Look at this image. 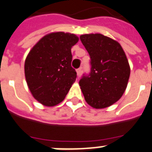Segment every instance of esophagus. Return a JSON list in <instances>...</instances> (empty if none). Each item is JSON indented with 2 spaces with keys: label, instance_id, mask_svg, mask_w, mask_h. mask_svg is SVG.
Instances as JSON below:
<instances>
[{
  "label": "esophagus",
  "instance_id": "1",
  "mask_svg": "<svg viewBox=\"0 0 152 152\" xmlns=\"http://www.w3.org/2000/svg\"><path fill=\"white\" fill-rule=\"evenodd\" d=\"M76 72H77V77H80V75H81V72H82V69H81V68H77V69L76 70Z\"/></svg>",
  "mask_w": 152,
  "mask_h": 152
}]
</instances>
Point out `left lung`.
<instances>
[{"mask_svg": "<svg viewBox=\"0 0 152 152\" xmlns=\"http://www.w3.org/2000/svg\"><path fill=\"white\" fill-rule=\"evenodd\" d=\"M91 57V73L79 85L86 102L95 109L107 108L121 98L126 89L130 66L121 45L106 36H80Z\"/></svg>", "mask_w": 152, "mask_h": 152, "instance_id": "left-lung-1", "label": "left lung"}]
</instances>
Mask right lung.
<instances>
[{"label": "right lung", "mask_w": 152, "mask_h": 152, "mask_svg": "<svg viewBox=\"0 0 152 152\" xmlns=\"http://www.w3.org/2000/svg\"><path fill=\"white\" fill-rule=\"evenodd\" d=\"M76 35L55 32L45 35L29 51L25 60L26 84L33 97L45 107L64 100L77 73L72 67V48Z\"/></svg>", "instance_id": "obj_1"}]
</instances>
